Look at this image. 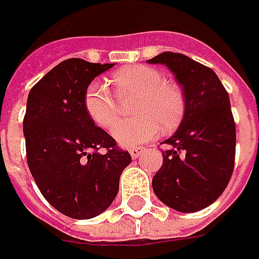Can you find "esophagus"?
<instances>
[{
	"label": "esophagus",
	"instance_id": "obj_1",
	"mask_svg": "<svg viewBox=\"0 0 259 259\" xmlns=\"http://www.w3.org/2000/svg\"><path fill=\"white\" fill-rule=\"evenodd\" d=\"M145 151V148L144 147H133V148H130V154H131V157L133 158H138L140 155L143 154Z\"/></svg>",
	"mask_w": 259,
	"mask_h": 259
}]
</instances>
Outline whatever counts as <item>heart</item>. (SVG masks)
Returning <instances> with one entry per match:
<instances>
[{
	"mask_svg": "<svg viewBox=\"0 0 259 259\" xmlns=\"http://www.w3.org/2000/svg\"><path fill=\"white\" fill-rule=\"evenodd\" d=\"M119 99L138 96L134 114L140 118L122 121L112 130L114 140L122 147L141 144L153 140L160 131L171 130L180 121L184 109L183 94L173 82L154 67L144 65L121 69L112 76ZM85 108L95 124L109 130L119 118V104L106 83L94 80L85 94Z\"/></svg>",
	"mask_w": 259,
	"mask_h": 259,
	"instance_id": "heart-1",
	"label": "heart"
}]
</instances>
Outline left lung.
Returning a JSON list of instances; mask_svg holds the SVG:
<instances>
[{
    "label": "left lung",
    "instance_id": "1",
    "mask_svg": "<svg viewBox=\"0 0 259 259\" xmlns=\"http://www.w3.org/2000/svg\"><path fill=\"white\" fill-rule=\"evenodd\" d=\"M147 62L167 66L184 98L183 119L164 141L153 190L168 207L193 213L224 193L234 171L236 131L229 95L212 69L187 56L164 52Z\"/></svg>",
    "mask_w": 259,
    "mask_h": 259
}]
</instances>
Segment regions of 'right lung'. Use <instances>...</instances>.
<instances>
[{
	"instance_id": "add662e5",
	"label": "right lung",
	"mask_w": 259,
	"mask_h": 259,
	"mask_svg": "<svg viewBox=\"0 0 259 259\" xmlns=\"http://www.w3.org/2000/svg\"><path fill=\"white\" fill-rule=\"evenodd\" d=\"M115 63L67 59L35 83L23 121L27 163L45 199L60 213L91 219L106 210L131 163L85 108L88 86ZM106 148L101 155L97 150Z\"/></svg>"
}]
</instances>
